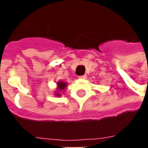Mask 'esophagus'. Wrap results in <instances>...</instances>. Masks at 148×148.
<instances>
[{
	"label": "esophagus",
	"instance_id": "esophagus-1",
	"mask_svg": "<svg viewBox=\"0 0 148 148\" xmlns=\"http://www.w3.org/2000/svg\"><path fill=\"white\" fill-rule=\"evenodd\" d=\"M79 78H82V79H84V78H86V75H81V76H79Z\"/></svg>",
	"mask_w": 148,
	"mask_h": 148
}]
</instances>
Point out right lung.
I'll return each instance as SVG.
<instances>
[{"label":"right lung","instance_id":"obj_1","mask_svg":"<svg viewBox=\"0 0 148 148\" xmlns=\"http://www.w3.org/2000/svg\"><path fill=\"white\" fill-rule=\"evenodd\" d=\"M58 90H62L63 89H65V87L66 86V83H65V82H58ZM57 96H59L58 95V93H57Z\"/></svg>","mask_w":148,"mask_h":148}]
</instances>
